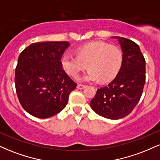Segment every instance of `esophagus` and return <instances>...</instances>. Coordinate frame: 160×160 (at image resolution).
Masks as SVG:
<instances>
[{
	"label": "esophagus",
	"mask_w": 160,
	"mask_h": 160,
	"mask_svg": "<svg viewBox=\"0 0 160 160\" xmlns=\"http://www.w3.org/2000/svg\"><path fill=\"white\" fill-rule=\"evenodd\" d=\"M77 87H78V89H84V88L86 87V86L82 85V84H78Z\"/></svg>",
	"instance_id": "esophagus-1"
}]
</instances>
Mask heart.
I'll return each mask as SVG.
<instances>
[{"mask_svg": "<svg viewBox=\"0 0 160 160\" xmlns=\"http://www.w3.org/2000/svg\"><path fill=\"white\" fill-rule=\"evenodd\" d=\"M78 56L65 53L61 58L64 71L76 78L88 67L89 71L79 78L85 82L111 81L120 71L123 54L118 47L102 41L92 42L77 49Z\"/></svg>", "mask_w": 160, "mask_h": 160, "instance_id": "1", "label": "heart"}]
</instances>
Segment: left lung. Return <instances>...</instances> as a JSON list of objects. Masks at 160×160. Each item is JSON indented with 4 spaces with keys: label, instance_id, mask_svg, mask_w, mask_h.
Instances as JSON below:
<instances>
[{
    "label": "left lung",
    "instance_id": "1",
    "mask_svg": "<svg viewBox=\"0 0 160 160\" xmlns=\"http://www.w3.org/2000/svg\"><path fill=\"white\" fill-rule=\"evenodd\" d=\"M120 43L123 61L120 71L108 86L97 90L90 106L97 114L118 120L129 114L138 103L145 83V59L132 40L112 37Z\"/></svg>",
    "mask_w": 160,
    "mask_h": 160
}]
</instances>
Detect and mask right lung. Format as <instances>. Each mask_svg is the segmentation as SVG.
Returning <instances> with one entry per match:
<instances>
[{
  "label": "right lung",
  "instance_id": "obj_1",
  "mask_svg": "<svg viewBox=\"0 0 160 160\" xmlns=\"http://www.w3.org/2000/svg\"><path fill=\"white\" fill-rule=\"evenodd\" d=\"M69 46L65 41L39 42L20 53L16 90L21 105L31 115L49 118L65 108L70 93L77 87L61 65Z\"/></svg>",
  "mask_w": 160,
  "mask_h": 160
}]
</instances>
